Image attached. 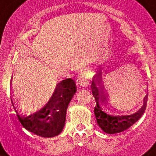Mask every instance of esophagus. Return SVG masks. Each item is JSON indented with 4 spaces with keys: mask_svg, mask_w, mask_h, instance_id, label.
<instances>
[{
    "mask_svg": "<svg viewBox=\"0 0 156 156\" xmlns=\"http://www.w3.org/2000/svg\"><path fill=\"white\" fill-rule=\"evenodd\" d=\"M88 79L86 77V75L84 74H81L78 77V79H77V84L78 86H81V87H86L88 84Z\"/></svg>",
    "mask_w": 156,
    "mask_h": 156,
    "instance_id": "obj_1",
    "label": "esophagus"
}]
</instances>
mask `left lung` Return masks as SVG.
Here are the masks:
<instances>
[{
  "label": "left lung",
  "instance_id": "obj_1",
  "mask_svg": "<svg viewBox=\"0 0 156 156\" xmlns=\"http://www.w3.org/2000/svg\"><path fill=\"white\" fill-rule=\"evenodd\" d=\"M91 89L97 103L94 114L97 124L103 131L109 134L127 130L139 120L145 111L146 103L141 107L135 109L119 107L116 105L108 104V108H104L103 102L106 100V96L100 93L94 82H92Z\"/></svg>",
  "mask_w": 156,
  "mask_h": 156
}]
</instances>
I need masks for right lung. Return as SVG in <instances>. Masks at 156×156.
I'll use <instances>...</instances> for the list:
<instances>
[{
  "label": "right lung",
  "instance_id": "1",
  "mask_svg": "<svg viewBox=\"0 0 156 156\" xmlns=\"http://www.w3.org/2000/svg\"><path fill=\"white\" fill-rule=\"evenodd\" d=\"M66 80L69 81L64 80L58 84L59 86L56 94L44 106L36 109L28 116H20L17 114L26 130L42 137H53L62 132L65 125L67 108L77 90L75 81L71 78ZM63 81L67 82L63 84Z\"/></svg>",
  "mask_w": 156,
  "mask_h": 156
}]
</instances>
